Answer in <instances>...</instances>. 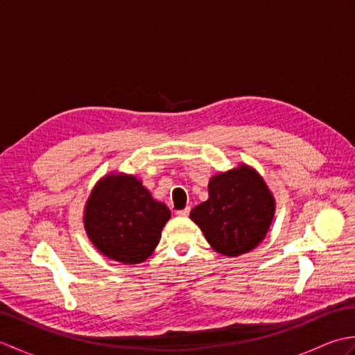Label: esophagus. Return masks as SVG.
<instances>
[{
    "label": "esophagus",
    "instance_id": "1",
    "mask_svg": "<svg viewBox=\"0 0 355 355\" xmlns=\"http://www.w3.org/2000/svg\"><path fill=\"white\" fill-rule=\"evenodd\" d=\"M189 212H191V209L186 207V209H183V210H178L177 215H178V216H187V215H189Z\"/></svg>",
    "mask_w": 355,
    "mask_h": 355
}]
</instances>
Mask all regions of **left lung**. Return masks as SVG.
I'll list each match as a JSON object with an SVG mask.
<instances>
[{"instance_id":"obj_1","label":"left lung","mask_w":355,"mask_h":355,"mask_svg":"<svg viewBox=\"0 0 355 355\" xmlns=\"http://www.w3.org/2000/svg\"><path fill=\"white\" fill-rule=\"evenodd\" d=\"M209 198L191 220L216 253L236 258L258 247L273 223L276 200L259 172L245 163L209 180Z\"/></svg>"}]
</instances>
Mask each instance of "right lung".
<instances>
[{"label":"right lung","mask_w":355,"mask_h":355,"mask_svg":"<svg viewBox=\"0 0 355 355\" xmlns=\"http://www.w3.org/2000/svg\"><path fill=\"white\" fill-rule=\"evenodd\" d=\"M171 210L131 173L110 172L93 187L84 207L88 239L108 259L132 266L146 261L162 238Z\"/></svg>","instance_id":"obj_1"}]
</instances>
